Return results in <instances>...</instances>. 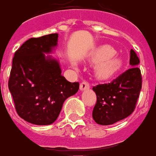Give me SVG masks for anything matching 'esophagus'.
<instances>
[{
	"label": "esophagus",
	"instance_id": "esophagus-1",
	"mask_svg": "<svg viewBox=\"0 0 156 156\" xmlns=\"http://www.w3.org/2000/svg\"><path fill=\"white\" fill-rule=\"evenodd\" d=\"M90 87V85L89 83L86 82V81H83V82L80 85V90L81 91L85 90H89Z\"/></svg>",
	"mask_w": 156,
	"mask_h": 156
}]
</instances>
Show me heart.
<instances>
[{"label":"heart","mask_w":156,"mask_h":156,"mask_svg":"<svg viewBox=\"0 0 156 156\" xmlns=\"http://www.w3.org/2000/svg\"><path fill=\"white\" fill-rule=\"evenodd\" d=\"M115 49L109 45H102L94 50L92 60L98 62L95 67L97 76L100 79H108L114 76L122 66V61L115 57Z\"/></svg>","instance_id":"obj_1"}]
</instances>
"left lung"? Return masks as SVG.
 I'll return each mask as SVG.
<instances>
[{"instance_id":"obj_1","label":"left lung","mask_w":156,"mask_h":156,"mask_svg":"<svg viewBox=\"0 0 156 156\" xmlns=\"http://www.w3.org/2000/svg\"><path fill=\"white\" fill-rule=\"evenodd\" d=\"M131 68L112 82L93 88L97 96L92 117L99 125H111L126 118L134 111L141 90V75L137 66L140 60L130 51Z\"/></svg>"}]
</instances>
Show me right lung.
<instances>
[{
    "instance_id": "right-lung-1",
    "label": "right lung",
    "mask_w": 156,
    "mask_h": 156,
    "mask_svg": "<svg viewBox=\"0 0 156 156\" xmlns=\"http://www.w3.org/2000/svg\"><path fill=\"white\" fill-rule=\"evenodd\" d=\"M58 34L29 38L16 51L9 79L19 116L35 125H50L59 116L66 99L79 90V83L62 76L59 60L51 54Z\"/></svg>"
}]
</instances>
